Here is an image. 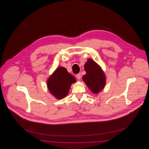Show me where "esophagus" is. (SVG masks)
Segmentation results:
<instances>
[{
	"mask_svg": "<svg viewBox=\"0 0 149 149\" xmlns=\"http://www.w3.org/2000/svg\"><path fill=\"white\" fill-rule=\"evenodd\" d=\"M76 77L78 79V80H80L81 79V74L79 73L78 74L76 75Z\"/></svg>",
	"mask_w": 149,
	"mask_h": 149,
	"instance_id": "esophagus-1",
	"label": "esophagus"
}]
</instances>
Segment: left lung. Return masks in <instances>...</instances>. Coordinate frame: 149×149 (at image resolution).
<instances>
[{"label": "left lung", "instance_id": "8db88e82", "mask_svg": "<svg viewBox=\"0 0 149 149\" xmlns=\"http://www.w3.org/2000/svg\"><path fill=\"white\" fill-rule=\"evenodd\" d=\"M86 74L83 77V81L88 88L95 94H98L104 88L106 76L98 64L89 58L84 65Z\"/></svg>", "mask_w": 149, "mask_h": 149}]
</instances>
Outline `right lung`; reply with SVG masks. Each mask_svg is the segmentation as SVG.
<instances>
[{
  "instance_id": "1",
  "label": "right lung",
  "mask_w": 149,
  "mask_h": 149,
  "mask_svg": "<svg viewBox=\"0 0 149 149\" xmlns=\"http://www.w3.org/2000/svg\"><path fill=\"white\" fill-rule=\"evenodd\" d=\"M76 79L64 67H59L47 80V87L50 93L57 99L65 97L69 92L71 84Z\"/></svg>"
}]
</instances>
